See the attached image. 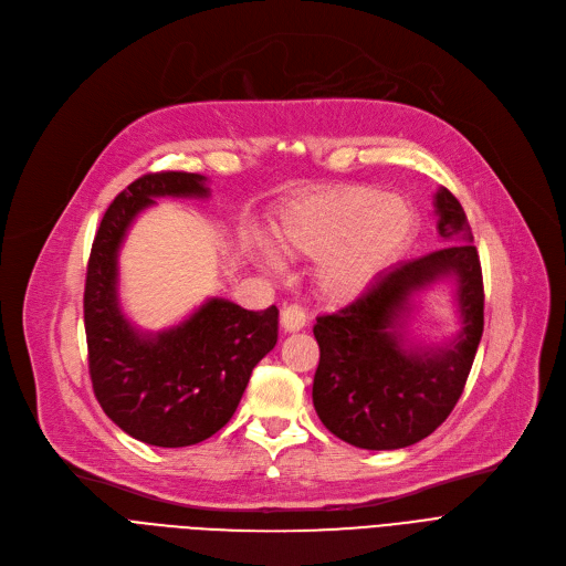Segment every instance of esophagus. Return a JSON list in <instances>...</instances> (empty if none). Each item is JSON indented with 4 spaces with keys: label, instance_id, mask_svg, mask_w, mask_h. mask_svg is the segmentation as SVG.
Segmentation results:
<instances>
[{
    "label": "esophagus",
    "instance_id": "34e87169",
    "mask_svg": "<svg viewBox=\"0 0 566 566\" xmlns=\"http://www.w3.org/2000/svg\"><path fill=\"white\" fill-rule=\"evenodd\" d=\"M280 323H282V328L286 333H298V331H303L305 325H307V314H305V310L301 305H286L282 310Z\"/></svg>",
    "mask_w": 566,
    "mask_h": 566
}]
</instances>
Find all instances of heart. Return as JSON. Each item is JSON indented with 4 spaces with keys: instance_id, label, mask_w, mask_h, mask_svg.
I'll return each instance as SVG.
<instances>
[{
    "instance_id": "1",
    "label": "heart",
    "mask_w": 566,
    "mask_h": 566,
    "mask_svg": "<svg viewBox=\"0 0 566 566\" xmlns=\"http://www.w3.org/2000/svg\"><path fill=\"white\" fill-rule=\"evenodd\" d=\"M418 216L401 195L374 186L323 188L289 201L271 227L280 256L316 259V284L325 298L348 303L360 298L412 238ZM252 259L277 271L280 259L261 238L248 235Z\"/></svg>"
}]
</instances>
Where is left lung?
I'll return each mask as SVG.
<instances>
[{"mask_svg":"<svg viewBox=\"0 0 566 566\" xmlns=\"http://www.w3.org/2000/svg\"><path fill=\"white\" fill-rule=\"evenodd\" d=\"M444 245L401 261L337 314L316 318L318 367L312 399L331 433L363 450H401L433 433L454 410L484 333V282L463 206L436 192ZM440 279L458 284L462 328L440 347H406L409 298Z\"/></svg>","mask_w":566,"mask_h":566,"instance_id":"left-lung-1","label":"left lung"}]
</instances>
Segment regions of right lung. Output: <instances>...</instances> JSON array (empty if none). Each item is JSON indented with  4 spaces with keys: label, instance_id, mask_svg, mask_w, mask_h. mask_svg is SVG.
<instances>
[{
    "label": "right lung",
    "instance_id": "right-lung-1",
    "mask_svg": "<svg viewBox=\"0 0 566 566\" xmlns=\"http://www.w3.org/2000/svg\"><path fill=\"white\" fill-rule=\"evenodd\" d=\"M156 197H208L206 176L144 174L109 203L86 265L88 374L118 429L156 448H188L231 420L252 369L277 344L280 312L211 298L167 331H137L118 305V248Z\"/></svg>",
    "mask_w": 566,
    "mask_h": 566
}]
</instances>
